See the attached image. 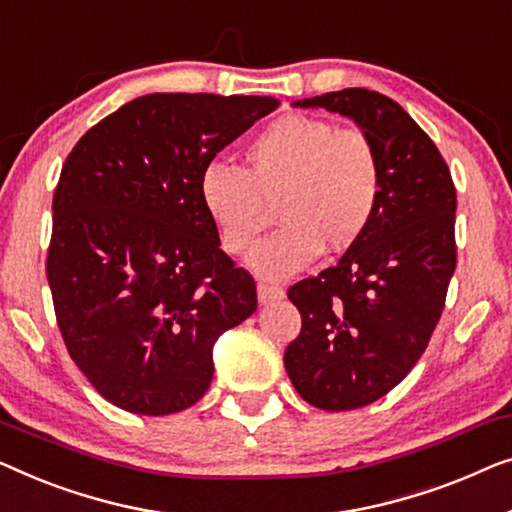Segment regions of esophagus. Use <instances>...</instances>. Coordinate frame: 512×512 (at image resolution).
Listing matches in <instances>:
<instances>
[{
	"label": "esophagus",
	"mask_w": 512,
	"mask_h": 512,
	"mask_svg": "<svg viewBox=\"0 0 512 512\" xmlns=\"http://www.w3.org/2000/svg\"><path fill=\"white\" fill-rule=\"evenodd\" d=\"M283 297H285L283 287L269 285V283H259V285H257V299H259V304H262V306L271 304V301L283 299Z\"/></svg>",
	"instance_id": "obj_1"
}]
</instances>
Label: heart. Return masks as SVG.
Instances as JSON below:
<instances>
[{
  "label": "heart",
  "instance_id": "heart-1",
  "mask_svg": "<svg viewBox=\"0 0 512 512\" xmlns=\"http://www.w3.org/2000/svg\"><path fill=\"white\" fill-rule=\"evenodd\" d=\"M383 167L376 143L362 129H338L311 115H283L246 150V171L213 162L199 192L222 248L243 255L269 225L276 204L278 232L250 253L264 278H287L325 253H343L376 218Z\"/></svg>",
  "mask_w": 512,
  "mask_h": 512
}]
</instances>
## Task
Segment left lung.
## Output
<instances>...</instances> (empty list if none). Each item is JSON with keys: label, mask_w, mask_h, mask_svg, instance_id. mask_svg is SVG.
I'll use <instances>...</instances> for the list:
<instances>
[{"label": "left lung", "mask_w": 512, "mask_h": 512, "mask_svg": "<svg viewBox=\"0 0 512 512\" xmlns=\"http://www.w3.org/2000/svg\"><path fill=\"white\" fill-rule=\"evenodd\" d=\"M294 106L350 118L383 167L366 234L331 269L287 290L301 313L285 350L294 390L315 408L355 410L397 387L434 334L457 264V192L434 141L390 97L345 88Z\"/></svg>", "instance_id": "8db88e82"}]
</instances>
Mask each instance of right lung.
<instances>
[{
    "label": "right lung",
    "instance_id": "1",
    "mask_svg": "<svg viewBox=\"0 0 512 512\" xmlns=\"http://www.w3.org/2000/svg\"><path fill=\"white\" fill-rule=\"evenodd\" d=\"M276 97L155 92L97 122L53 197L48 285L78 369L113 406L181 413L213 380V345L257 308L220 250L201 174Z\"/></svg>",
    "mask_w": 512,
    "mask_h": 512
}]
</instances>
